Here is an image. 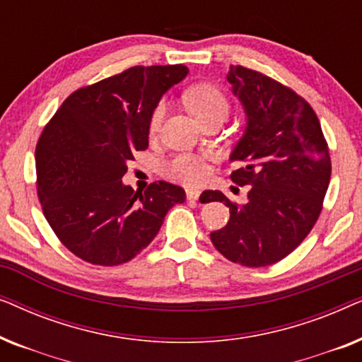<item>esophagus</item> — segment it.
I'll return each mask as SVG.
<instances>
[{"mask_svg":"<svg viewBox=\"0 0 362 362\" xmlns=\"http://www.w3.org/2000/svg\"><path fill=\"white\" fill-rule=\"evenodd\" d=\"M199 196H201V191L199 189H186V197H187V201H197L199 199Z\"/></svg>","mask_w":362,"mask_h":362,"instance_id":"obj_1","label":"esophagus"}]
</instances>
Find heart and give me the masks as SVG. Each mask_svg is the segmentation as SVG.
<instances>
[{
    "label": "heart",
    "instance_id": "obj_1",
    "mask_svg": "<svg viewBox=\"0 0 362 362\" xmlns=\"http://www.w3.org/2000/svg\"><path fill=\"white\" fill-rule=\"evenodd\" d=\"M186 105L189 112L194 115L197 122L204 120L207 117L212 115H227L229 112V103H227L226 97L222 95L221 90H217L212 86H196L189 88L185 95ZM166 113V103L160 102L155 110L151 113L150 118V130L156 132L160 128L163 118ZM165 173L168 177L175 180L177 182H185V185H197L204 180L206 176V166L196 158L191 156H177L171 163H168L165 168Z\"/></svg>",
    "mask_w": 362,
    "mask_h": 362
}]
</instances>
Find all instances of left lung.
<instances>
[{"label":"left lung","instance_id":"1","mask_svg":"<svg viewBox=\"0 0 362 362\" xmlns=\"http://www.w3.org/2000/svg\"><path fill=\"white\" fill-rule=\"evenodd\" d=\"M227 81L245 115L229 156L240 163L230 180L249 192L239 206L221 191H206L207 201L230 211L211 242L234 264L267 267L293 252L318 219L331 177L329 151L313 108L288 87L240 66L229 67Z\"/></svg>","mask_w":362,"mask_h":362}]
</instances>
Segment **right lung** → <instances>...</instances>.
<instances>
[{
  "instance_id": "add662e5",
  "label": "right lung",
  "mask_w": 362,
  "mask_h": 362,
  "mask_svg": "<svg viewBox=\"0 0 362 362\" xmlns=\"http://www.w3.org/2000/svg\"><path fill=\"white\" fill-rule=\"evenodd\" d=\"M187 67H132L66 98L36 145L37 194L59 240L93 265H120L148 247L166 212L186 201L166 181L135 192L122 181L148 148L150 118Z\"/></svg>"
}]
</instances>
